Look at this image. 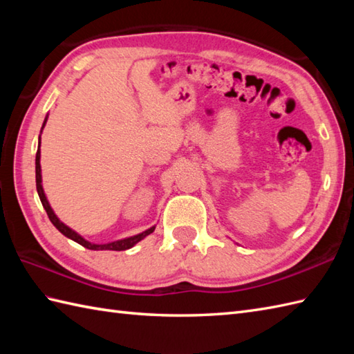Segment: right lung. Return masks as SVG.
<instances>
[{
	"label": "right lung",
	"instance_id": "right-lung-1",
	"mask_svg": "<svg viewBox=\"0 0 354 354\" xmlns=\"http://www.w3.org/2000/svg\"><path fill=\"white\" fill-rule=\"evenodd\" d=\"M45 122H47V118H45ZM44 122V124H45ZM44 127V126H42ZM39 146H41V137H39ZM39 158H41V152L39 149H37L36 152V190H37V194H39V199L42 202V207L45 208V212H47L48 214V219L51 221V223L55 225V227L62 232L64 236H66L68 239L74 240V242H77L79 245L88 248V250H93V251H103V250H109V251H124V250H129V248H132L135 243H138L141 239H145L146 236H149L150 232H153L155 228H150L145 232H141V234H137L133 237H129V239H123V240H117V242H112V243H104V245H95V243H89L86 242V240L84 237H80L76 231H73L71 228L66 227V225H64L61 221L57 219L56 214L53 213V209L48 204L47 198H45L44 194V190H42V181H41V164H39Z\"/></svg>",
	"mask_w": 354,
	"mask_h": 354
}]
</instances>
